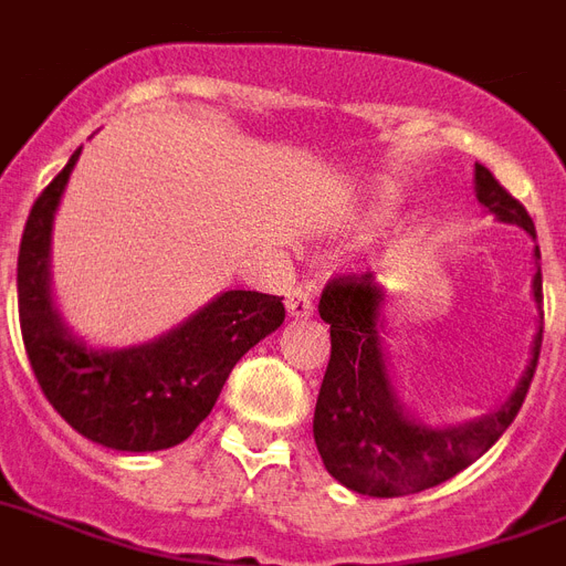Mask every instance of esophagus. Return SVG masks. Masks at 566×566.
Listing matches in <instances>:
<instances>
[{"mask_svg":"<svg viewBox=\"0 0 566 566\" xmlns=\"http://www.w3.org/2000/svg\"><path fill=\"white\" fill-rule=\"evenodd\" d=\"M284 305H287V314H291V317H308V314L314 312L312 293L305 291V287H293V291L287 293Z\"/></svg>","mask_w":566,"mask_h":566,"instance_id":"34e87169","label":"esophagus"}]
</instances>
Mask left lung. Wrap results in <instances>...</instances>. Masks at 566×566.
I'll use <instances>...</instances> for the list:
<instances>
[{"label":"left lung","mask_w":566,"mask_h":566,"mask_svg":"<svg viewBox=\"0 0 566 566\" xmlns=\"http://www.w3.org/2000/svg\"><path fill=\"white\" fill-rule=\"evenodd\" d=\"M474 192L502 222L537 237L528 210L481 163H474ZM534 258L541 261V245ZM534 300L543 302L541 266L534 273ZM379 302L382 291L374 273L335 275L323 287L321 317L329 323L332 353L314 407V442L335 481L361 495L395 499L442 484L499 442L528 395L543 329L520 386L502 407L469 424L439 430L409 418L398 403L379 344Z\"/></svg>","instance_id":"1"}]
</instances>
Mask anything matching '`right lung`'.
Segmentation results:
<instances>
[{"instance_id":"add662e5","label":"right lung","mask_w":566,"mask_h":566,"mask_svg":"<svg viewBox=\"0 0 566 566\" xmlns=\"http://www.w3.org/2000/svg\"><path fill=\"white\" fill-rule=\"evenodd\" d=\"M50 180L25 219L17 305L34 379L67 424L115 451H163L192 437L243 353L284 323L282 296L226 291L154 344L92 350L62 326L50 300V231L80 159Z\"/></svg>"}]
</instances>
